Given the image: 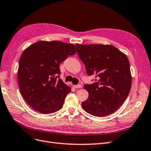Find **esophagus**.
Segmentation results:
<instances>
[{
    "instance_id": "obj_1",
    "label": "esophagus",
    "mask_w": 151,
    "mask_h": 151,
    "mask_svg": "<svg viewBox=\"0 0 151 151\" xmlns=\"http://www.w3.org/2000/svg\"><path fill=\"white\" fill-rule=\"evenodd\" d=\"M73 87H74V88H82V85H80V84H78V85H73Z\"/></svg>"
}]
</instances>
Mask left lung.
Returning a JSON list of instances; mask_svg holds the SVG:
<instances>
[{
	"instance_id": "8db88e82",
	"label": "left lung",
	"mask_w": 151,
	"mask_h": 151,
	"mask_svg": "<svg viewBox=\"0 0 151 151\" xmlns=\"http://www.w3.org/2000/svg\"><path fill=\"white\" fill-rule=\"evenodd\" d=\"M76 52L88 76L96 81L84 88L88 97L81 103L83 109L97 117L113 113L127 99L132 86L130 63L114 46L76 44Z\"/></svg>"
}]
</instances>
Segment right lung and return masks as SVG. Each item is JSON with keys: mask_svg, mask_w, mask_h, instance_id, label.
Segmentation results:
<instances>
[{"mask_svg": "<svg viewBox=\"0 0 151 151\" xmlns=\"http://www.w3.org/2000/svg\"><path fill=\"white\" fill-rule=\"evenodd\" d=\"M72 44L39 41L26 49L21 55L18 80L21 94L32 108L43 114L61 109L71 88L59 78V64L75 55Z\"/></svg>", "mask_w": 151, "mask_h": 151, "instance_id": "right-lung-1", "label": "right lung"}]
</instances>
